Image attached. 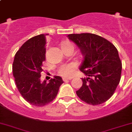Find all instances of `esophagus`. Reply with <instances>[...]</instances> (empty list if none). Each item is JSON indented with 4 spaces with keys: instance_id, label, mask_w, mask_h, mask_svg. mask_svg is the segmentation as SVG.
<instances>
[{
    "instance_id": "esophagus-1",
    "label": "esophagus",
    "mask_w": 132,
    "mask_h": 132,
    "mask_svg": "<svg viewBox=\"0 0 132 132\" xmlns=\"http://www.w3.org/2000/svg\"><path fill=\"white\" fill-rule=\"evenodd\" d=\"M71 79H72L71 78H63L62 80H63V81H64V82H67V81L71 80Z\"/></svg>"
}]
</instances>
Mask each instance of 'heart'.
Instances as JSON below:
<instances>
[{"instance_id": "1", "label": "heart", "mask_w": 132, "mask_h": 132, "mask_svg": "<svg viewBox=\"0 0 132 132\" xmlns=\"http://www.w3.org/2000/svg\"><path fill=\"white\" fill-rule=\"evenodd\" d=\"M62 46H73L74 48V45L69 42H63ZM75 69L76 65L73 63H70L68 64H64L60 66L59 69L58 70V74L64 77H70L71 76L74 74Z\"/></svg>"}]
</instances>
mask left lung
Listing matches in <instances>:
<instances>
[{
    "mask_svg": "<svg viewBox=\"0 0 132 132\" xmlns=\"http://www.w3.org/2000/svg\"><path fill=\"white\" fill-rule=\"evenodd\" d=\"M80 48L83 60L80 67L87 78L76 91L80 100L93 106L103 104L114 94L120 83L121 61L118 50L110 41L90 33L68 35Z\"/></svg>",
    "mask_w": 132,
    "mask_h": 132,
    "instance_id": "left-lung-1",
    "label": "left lung"
}]
</instances>
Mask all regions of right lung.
I'll return each instance as SVG.
<instances>
[{
  "mask_svg": "<svg viewBox=\"0 0 132 132\" xmlns=\"http://www.w3.org/2000/svg\"><path fill=\"white\" fill-rule=\"evenodd\" d=\"M47 34H40L24 42L16 53L12 73L18 92L29 104L44 106L54 100L60 86L64 83L54 76L49 83L40 82L42 62L46 59Z\"/></svg>",
  "mask_w": 132,
  "mask_h": 132,
  "instance_id": "obj_1",
  "label": "right lung"
}]
</instances>
